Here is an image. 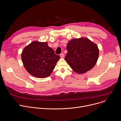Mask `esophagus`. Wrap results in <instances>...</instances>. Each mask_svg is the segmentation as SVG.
Masks as SVG:
<instances>
[{"label":"esophagus","instance_id":"obj_1","mask_svg":"<svg viewBox=\"0 0 121 121\" xmlns=\"http://www.w3.org/2000/svg\"><path fill=\"white\" fill-rule=\"evenodd\" d=\"M64 53H61V54H60V57L61 58H63V57H64Z\"/></svg>","mask_w":121,"mask_h":121}]
</instances>
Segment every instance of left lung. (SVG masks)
I'll use <instances>...</instances> for the list:
<instances>
[{
    "instance_id": "1",
    "label": "left lung",
    "mask_w": 121,
    "mask_h": 121,
    "mask_svg": "<svg viewBox=\"0 0 121 121\" xmlns=\"http://www.w3.org/2000/svg\"><path fill=\"white\" fill-rule=\"evenodd\" d=\"M65 60L74 72L83 74L92 69L97 61L98 46L87 38H75L69 41Z\"/></svg>"
}]
</instances>
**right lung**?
I'll return each mask as SVG.
<instances>
[{"instance_id": "right-lung-1", "label": "right lung", "mask_w": 121, "mask_h": 121, "mask_svg": "<svg viewBox=\"0 0 121 121\" xmlns=\"http://www.w3.org/2000/svg\"><path fill=\"white\" fill-rule=\"evenodd\" d=\"M21 60L26 70L33 76L38 78L49 77L59 60L47 42L34 41L24 48Z\"/></svg>"}]
</instances>
